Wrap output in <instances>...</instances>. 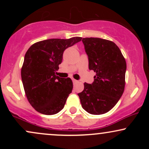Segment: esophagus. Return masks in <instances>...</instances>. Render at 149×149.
Masks as SVG:
<instances>
[{
	"label": "esophagus",
	"instance_id": "obj_1",
	"mask_svg": "<svg viewBox=\"0 0 149 149\" xmlns=\"http://www.w3.org/2000/svg\"><path fill=\"white\" fill-rule=\"evenodd\" d=\"M72 80H73V84H76V83H78V80H75V79H72Z\"/></svg>",
	"mask_w": 149,
	"mask_h": 149
}]
</instances>
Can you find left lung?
I'll return each instance as SVG.
<instances>
[{
	"label": "left lung",
	"mask_w": 149,
	"mask_h": 149,
	"mask_svg": "<svg viewBox=\"0 0 149 149\" xmlns=\"http://www.w3.org/2000/svg\"><path fill=\"white\" fill-rule=\"evenodd\" d=\"M88 56L89 69L96 73L92 84L84 83L78 93L82 107L89 113L100 115L115 107L125 85L126 61L119 47L100 38L82 40Z\"/></svg>",
	"instance_id": "obj_1"
}]
</instances>
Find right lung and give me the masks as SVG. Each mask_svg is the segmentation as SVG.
Here are the masks:
<instances>
[{
  "label": "right lung",
  "mask_w": 149,
  "mask_h": 149,
  "mask_svg": "<svg viewBox=\"0 0 149 149\" xmlns=\"http://www.w3.org/2000/svg\"><path fill=\"white\" fill-rule=\"evenodd\" d=\"M81 37L52 38L36 42L24 56L21 76L25 95L38 112L54 115L63 109L73 90L70 78L56 75L64 51L81 40Z\"/></svg>",
  "instance_id": "obj_1"
}]
</instances>
